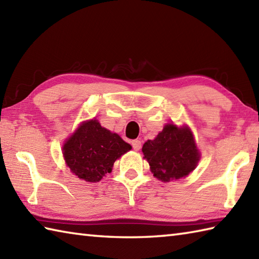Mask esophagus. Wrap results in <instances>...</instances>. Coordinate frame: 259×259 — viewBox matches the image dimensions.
I'll use <instances>...</instances> for the list:
<instances>
[{
  "mask_svg": "<svg viewBox=\"0 0 259 259\" xmlns=\"http://www.w3.org/2000/svg\"><path fill=\"white\" fill-rule=\"evenodd\" d=\"M132 146H133V149L135 151H139L141 149V146H142V143H141L140 140H134L132 141Z\"/></svg>",
  "mask_w": 259,
  "mask_h": 259,
  "instance_id": "1",
  "label": "esophagus"
}]
</instances>
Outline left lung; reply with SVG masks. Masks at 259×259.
I'll use <instances>...</instances> for the list:
<instances>
[{
  "instance_id": "1",
  "label": "left lung",
  "mask_w": 259,
  "mask_h": 259,
  "mask_svg": "<svg viewBox=\"0 0 259 259\" xmlns=\"http://www.w3.org/2000/svg\"><path fill=\"white\" fill-rule=\"evenodd\" d=\"M142 152L153 176L161 182L185 178L201 158L192 131L175 124H167L157 138L146 141Z\"/></svg>"
}]
</instances>
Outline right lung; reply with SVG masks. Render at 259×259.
I'll return each mask as SVG.
<instances>
[{
    "label": "right lung",
    "mask_w": 259,
    "mask_h": 259,
    "mask_svg": "<svg viewBox=\"0 0 259 259\" xmlns=\"http://www.w3.org/2000/svg\"><path fill=\"white\" fill-rule=\"evenodd\" d=\"M132 146L96 118L83 121L63 145V157L71 171L88 183L111 172L115 161Z\"/></svg>",
    "instance_id": "right-lung-1"
}]
</instances>
